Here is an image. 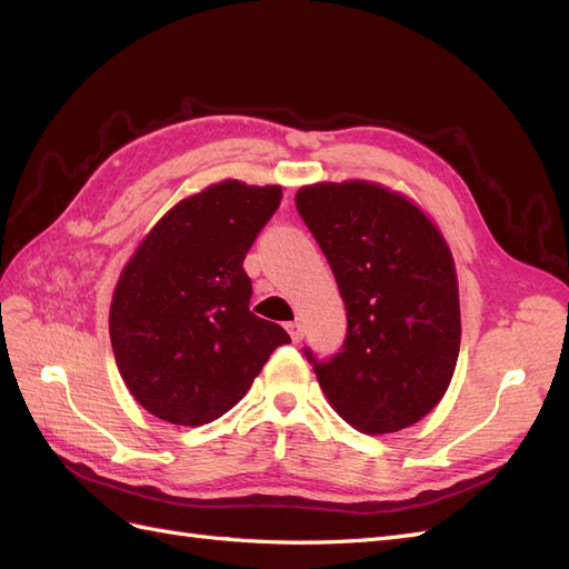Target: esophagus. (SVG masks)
Returning <instances> with one entry per match:
<instances>
[{"label":"esophagus","mask_w":569,"mask_h":569,"mask_svg":"<svg viewBox=\"0 0 569 569\" xmlns=\"http://www.w3.org/2000/svg\"><path fill=\"white\" fill-rule=\"evenodd\" d=\"M287 332H289V337H291V341H301L303 339V325L299 322V320H295V322H287Z\"/></svg>","instance_id":"34e87169"}]
</instances>
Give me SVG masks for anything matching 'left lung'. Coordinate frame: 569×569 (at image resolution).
<instances>
[{"label":"left lung","instance_id":"8db88e82","mask_svg":"<svg viewBox=\"0 0 569 569\" xmlns=\"http://www.w3.org/2000/svg\"><path fill=\"white\" fill-rule=\"evenodd\" d=\"M297 211L347 306L332 358L303 349L332 408L366 435L399 432L449 389L460 303L449 247L406 197L372 182L301 187Z\"/></svg>","mask_w":569,"mask_h":569}]
</instances>
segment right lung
I'll use <instances>...</instances> for the list:
<instances>
[{
	"label": "right lung",
	"instance_id": "1",
	"mask_svg": "<svg viewBox=\"0 0 569 569\" xmlns=\"http://www.w3.org/2000/svg\"><path fill=\"white\" fill-rule=\"evenodd\" d=\"M280 201L274 184H211L173 206L137 247L113 291L109 332L120 375L151 416L187 427L218 420L291 341L251 313L244 272Z\"/></svg>",
	"mask_w": 569,
	"mask_h": 569
}]
</instances>
